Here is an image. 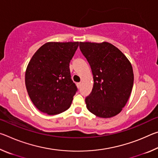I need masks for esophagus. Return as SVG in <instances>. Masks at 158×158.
I'll list each match as a JSON object with an SVG mask.
<instances>
[{
	"label": "esophagus",
	"instance_id": "34e87169",
	"mask_svg": "<svg viewBox=\"0 0 158 158\" xmlns=\"http://www.w3.org/2000/svg\"><path fill=\"white\" fill-rule=\"evenodd\" d=\"M77 87H78L79 89V88L81 87V82H79V83H77Z\"/></svg>",
	"mask_w": 158,
	"mask_h": 158
}]
</instances>
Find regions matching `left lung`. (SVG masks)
<instances>
[{
    "label": "left lung",
    "mask_w": 158,
    "mask_h": 158,
    "mask_svg": "<svg viewBox=\"0 0 158 158\" xmlns=\"http://www.w3.org/2000/svg\"><path fill=\"white\" fill-rule=\"evenodd\" d=\"M83 55L91 68L93 86L85 99L86 107L104 118L118 114L132 92L134 74L130 60L109 42H79Z\"/></svg>",
    "instance_id": "1"
}]
</instances>
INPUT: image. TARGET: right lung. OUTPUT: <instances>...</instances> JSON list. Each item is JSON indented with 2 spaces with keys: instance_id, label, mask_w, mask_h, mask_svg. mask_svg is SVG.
I'll return each mask as SVG.
<instances>
[{
  "instance_id": "right-lung-1",
  "label": "right lung",
  "mask_w": 158,
  "mask_h": 158,
  "mask_svg": "<svg viewBox=\"0 0 158 158\" xmlns=\"http://www.w3.org/2000/svg\"><path fill=\"white\" fill-rule=\"evenodd\" d=\"M79 42H49L34 53L26 68L25 84L35 107L56 115L68 109L77 86L71 79L69 62Z\"/></svg>"
}]
</instances>
